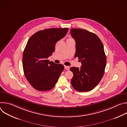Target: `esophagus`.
I'll return each mask as SVG.
<instances>
[{"label": "esophagus", "mask_w": 127, "mask_h": 127, "mask_svg": "<svg viewBox=\"0 0 127 127\" xmlns=\"http://www.w3.org/2000/svg\"><path fill=\"white\" fill-rule=\"evenodd\" d=\"M64 67H65V69H66V70H69V69H70L69 66H65Z\"/></svg>", "instance_id": "34e87169"}]
</instances>
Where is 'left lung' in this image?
<instances>
[{"mask_svg": "<svg viewBox=\"0 0 127 127\" xmlns=\"http://www.w3.org/2000/svg\"><path fill=\"white\" fill-rule=\"evenodd\" d=\"M70 33L76 43L75 57L82 64L80 68H70L73 73L71 83L78 92H88L99 83L104 73L106 58L103 45L95 33L86 30L72 29Z\"/></svg>", "mask_w": 127, "mask_h": 127, "instance_id": "obj_1", "label": "left lung"}]
</instances>
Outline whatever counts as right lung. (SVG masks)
Segmentation results:
<instances>
[{"instance_id": "1", "label": "right lung", "mask_w": 127, "mask_h": 127, "mask_svg": "<svg viewBox=\"0 0 127 127\" xmlns=\"http://www.w3.org/2000/svg\"><path fill=\"white\" fill-rule=\"evenodd\" d=\"M68 28L41 30L29 39L23 56V67L27 80L35 89L47 91L55 86L64 69L62 64L47 59L55 49L56 43L64 38Z\"/></svg>"}]
</instances>
